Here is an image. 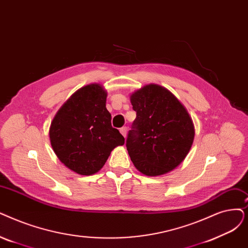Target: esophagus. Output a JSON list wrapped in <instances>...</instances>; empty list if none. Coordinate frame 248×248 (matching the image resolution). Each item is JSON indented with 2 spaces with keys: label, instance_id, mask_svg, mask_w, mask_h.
Returning a JSON list of instances; mask_svg holds the SVG:
<instances>
[{
  "label": "esophagus",
  "instance_id": "esophagus-1",
  "mask_svg": "<svg viewBox=\"0 0 248 248\" xmlns=\"http://www.w3.org/2000/svg\"><path fill=\"white\" fill-rule=\"evenodd\" d=\"M120 132H121V134H122L124 137H125V136H126V127L124 126V127L120 128Z\"/></svg>",
  "mask_w": 248,
  "mask_h": 248
}]
</instances>
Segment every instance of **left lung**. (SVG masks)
Returning <instances> with one entry per match:
<instances>
[{
	"label": "left lung",
	"instance_id": "left-lung-1",
	"mask_svg": "<svg viewBox=\"0 0 248 248\" xmlns=\"http://www.w3.org/2000/svg\"><path fill=\"white\" fill-rule=\"evenodd\" d=\"M131 102L137 117L127 134L126 150L135 167L147 176L173 170L188 154L195 138L186 107L157 84L134 92Z\"/></svg>",
	"mask_w": 248,
	"mask_h": 248
}]
</instances>
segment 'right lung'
Listing matches in <instances>:
<instances>
[{"mask_svg":"<svg viewBox=\"0 0 248 248\" xmlns=\"http://www.w3.org/2000/svg\"><path fill=\"white\" fill-rule=\"evenodd\" d=\"M106 97L100 84L86 85L62 104L51 122L53 151L64 166L78 174L98 172L111 151L124 144V138L111 125Z\"/></svg>","mask_w":248,"mask_h":248,"instance_id":"1","label":"right lung"}]
</instances>
